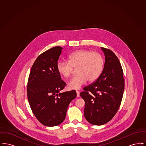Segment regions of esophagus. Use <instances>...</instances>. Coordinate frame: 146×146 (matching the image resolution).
<instances>
[{
	"mask_svg": "<svg viewBox=\"0 0 146 146\" xmlns=\"http://www.w3.org/2000/svg\"><path fill=\"white\" fill-rule=\"evenodd\" d=\"M76 96L78 97H79L80 96V93H79V92L78 91H76Z\"/></svg>",
	"mask_w": 146,
	"mask_h": 146,
	"instance_id": "34e87169",
	"label": "esophagus"
}]
</instances>
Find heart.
Masks as SVG:
<instances>
[{"instance_id":"obj_1","label":"heart","mask_w":146,"mask_h":146,"mask_svg":"<svg viewBox=\"0 0 146 146\" xmlns=\"http://www.w3.org/2000/svg\"><path fill=\"white\" fill-rule=\"evenodd\" d=\"M102 56L97 52L86 50L76 51L68 56V61H60L57 64L58 73L64 78L71 75L73 68L78 74L68 83L70 89L78 90L87 82L96 81L100 76L104 67Z\"/></svg>"}]
</instances>
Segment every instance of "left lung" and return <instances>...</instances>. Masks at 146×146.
Returning a JSON list of instances; mask_svg holds the SVG:
<instances>
[{
    "mask_svg": "<svg viewBox=\"0 0 146 146\" xmlns=\"http://www.w3.org/2000/svg\"><path fill=\"white\" fill-rule=\"evenodd\" d=\"M101 49L105 55L102 72L80 94L85 102V118L95 125H104L114 117L121 104L125 86L123 70L117 56L110 49Z\"/></svg>",
    "mask_w": 146,
    "mask_h": 146,
    "instance_id": "obj_1",
    "label": "left lung"
}]
</instances>
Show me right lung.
Wrapping results in <instances>:
<instances>
[{
    "label": "right lung",
    "mask_w": 146,
    "mask_h": 146,
    "mask_svg": "<svg viewBox=\"0 0 146 146\" xmlns=\"http://www.w3.org/2000/svg\"><path fill=\"white\" fill-rule=\"evenodd\" d=\"M62 48L55 46L42 52L35 60L28 77L27 92L29 104L42 124L55 126L65 119L70 102L76 91L60 92L66 86L57 69Z\"/></svg>",
    "instance_id": "obj_1"
}]
</instances>
